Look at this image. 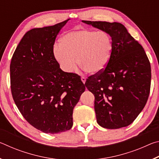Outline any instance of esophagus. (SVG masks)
I'll list each match as a JSON object with an SVG mask.
<instances>
[{
  "mask_svg": "<svg viewBox=\"0 0 159 159\" xmlns=\"http://www.w3.org/2000/svg\"><path fill=\"white\" fill-rule=\"evenodd\" d=\"M81 81L83 82V84H85V83L86 81V79L85 77H81Z\"/></svg>",
  "mask_w": 159,
  "mask_h": 159,
  "instance_id": "34e87169",
  "label": "esophagus"
}]
</instances>
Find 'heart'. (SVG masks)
<instances>
[{
	"mask_svg": "<svg viewBox=\"0 0 159 159\" xmlns=\"http://www.w3.org/2000/svg\"><path fill=\"white\" fill-rule=\"evenodd\" d=\"M112 50V39L107 32L79 29L61 38L60 45L53 48V55L66 73L74 70L76 57L78 64L86 72L98 74L108 66Z\"/></svg>",
	"mask_w": 159,
	"mask_h": 159,
	"instance_id": "1",
	"label": "heart"
}]
</instances>
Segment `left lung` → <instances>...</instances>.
<instances>
[{
    "label": "left lung",
    "instance_id": "left-lung-1",
    "mask_svg": "<svg viewBox=\"0 0 159 159\" xmlns=\"http://www.w3.org/2000/svg\"><path fill=\"white\" fill-rule=\"evenodd\" d=\"M82 21L107 32L113 41L108 66L85 83L95 96L97 122L107 129L126 127L140 114L149 98L152 77L149 59L122 24Z\"/></svg>",
    "mask_w": 159,
    "mask_h": 159
}]
</instances>
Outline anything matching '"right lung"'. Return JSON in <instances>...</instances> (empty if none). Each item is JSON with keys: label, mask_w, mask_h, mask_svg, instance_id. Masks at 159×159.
Returning <instances> with one entry per match:
<instances>
[{"label": "right lung", "mask_w": 159, "mask_h": 159, "mask_svg": "<svg viewBox=\"0 0 159 159\" xmlns=\"http://www.w3.org/2000/svg\"><path fill=\"white\" fill-rule=\"evenodd\" d=\"M69 20L26 32L10 63L16 106L28 123L45 133L72 128L74 108L85 90L80 77L63 71L53 55L56 37Z\"/></svg>", "instance_id": "add662e5"}]
</instances>
